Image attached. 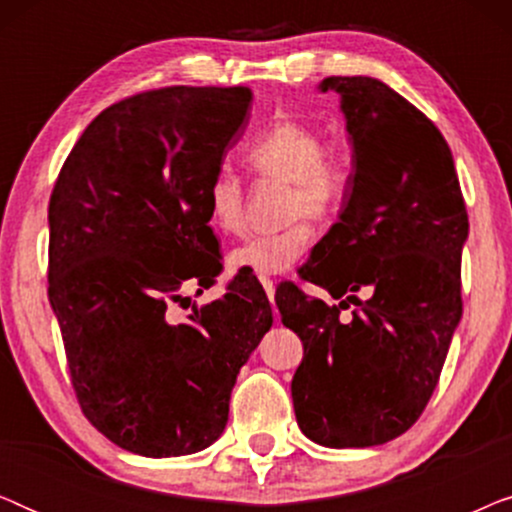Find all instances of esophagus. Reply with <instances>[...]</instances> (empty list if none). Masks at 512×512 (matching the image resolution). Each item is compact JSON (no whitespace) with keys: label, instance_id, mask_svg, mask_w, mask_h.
I'll list each match as a JSON object with an SVG mask.
<instances>
[{"label":"esophagus","instance_id":"esophagus-1","mask_svg":"<svg viewBox=\"0 0 512 512\" xmlns=\"http://www.w3.org/2000/svg\"><path fill=\"white\" fill-rule=\"evenodd\" d=\"M261 284H263L265 293H268L270 303H275V284H272V279H268V277H261Z\"/></svg>","mask_w":512,"mask_h":512}]
</instances>
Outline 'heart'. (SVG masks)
Here are the masks:
<instances>
[{
	"mask_svg": "<svg viewBox=\"0 0 512 512\" xmlns=\"http://www.w3.org/2000/svg\"><path fill=\"white\" fill-rule=\"evenodd\" d=\"M249 170L258 177L284 181V230L256 235L228 254V268L254 275H284L314 242L305 216L326 219L335 214L347 193V167L335 153L324 151V139L298 121L272 123L244 153ZM207 223L221 235H237L244 228V193L240 179L219 172L205 191Z\"/></svg>",
	"mask_w": 512,
	"mask_h": 512,
	"instance_id": "1",
	"label": "heart"
}]
</instances>
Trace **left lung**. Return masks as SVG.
Returning a JSON list of instances; mask_svg holds the SVG:
<instances>
[{"mask_svg": "<svg viewBox=\"0 0 512 512\" xmlns=\"http://www.w3.org/2000/svg\"><path fill=\"white\" fill-rule=\"evenodd\" d=\"M319 90L340 95L352 172L305 279L349 296L326 305L282 284L275 300L303 340L291 382L300 431L324 447H373L408 431L436 389L461 319L468 214L450 146L422 111L370 76H328ZM347 302L357 307L342 320Z\"/></svg>", "mask_w": 512, "mask_h": 512, "instance_id": "1", "label": "left lung"}]
</instances>
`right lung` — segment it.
Here are the masks:
<instances>
[{
  "label": "right lung",
  "instance_id": "add662e5",
  "mask_svg": "<svg viewBox=\"0 0 512 512\" xmlns=\"http://www.w3.org/2000/svg\"><path fill=\"white\" fill-rule=\"evenodd\" d=\"M251 90L172 86L111 104L83 130L48 205V300L83 415L123 450L181 457L228 422L237 373L272 326L263 286L214 284L205 191L249 123ZM198 289V291H200Z\"/></svg>",
  "mask_w": 512,
  "mask_h": 512
}]
</instances>
